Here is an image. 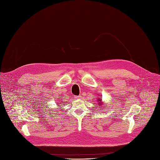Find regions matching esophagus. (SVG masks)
<instances>
[{
    "label": "esophagus",
    "instance_id": "obj_1",
    "mask_svg": "<svg viewBox=\"0 0 160 160\" xmlns=\"http://www.w3.org/2000/svg\"><path fill=\"white\" fill-rule=\"evenodd\" d=\"M81 97V95H78V96H76V97H75V98H76V99H80Z\"/></svg>",
    "mask_w": 160,
    "mask_h": 160
}]
</instances>
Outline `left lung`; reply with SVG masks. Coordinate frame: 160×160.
<instances>
[{
    "label": "left lung",
    "mask_w": 160,
    "mask_h": 160,
    "mask_svg": "<svg viewBox=\"0 0 160 160\" xmlns=\"http://www.w3.org/2000/svg\"><path fill=\"white\" fill-rule=\"evenodd\" d=\"M97 101H99V104H99V106H101L102 105V99H97Z\"/></svg>",
    "instance_id": "1"
}]
</instances>
